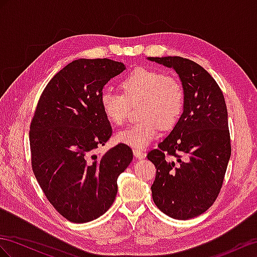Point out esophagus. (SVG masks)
Instances as JSON below:
<instances>
[{
	"mask_svg": "<svg viewBox=\"0 0 257 257\" xmlns=\"http://www.w3.org/2000/svg\"><path fill=\"white\" fill-rule=\"evenodd\" d=\"M134 155L137 157V159H139V160H142V159H144V157H146V153L143 152V151H140V150H134Z\"/></svg>",
	"mask_w": 257,
	"mask_h": 257,
	"instance_id": "obj_1",
	"label": "esophagus"
}]
</instances>
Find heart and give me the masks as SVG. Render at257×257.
Segmentation results:
<instances>
[{
	"label": "heart",
	"instance_id": "heart-1",
	"mask_svg": "<svg viewBox=\"0 0 257 257\" xmlns=\"http://www.w3.org/2000/svg\"><path fill=\"white\" fill-rule=\"evenodd\" d=\"M123 95L104 90L100 97L101 109L107 120L120 126L126 120L129 103L140 102L141 121L116 135V141L141 150L159 136L160 128L170 129L180 119L185 107V90L175 77L161 71L139 67L120 82Z\"/></svg>",
	"mask_w": 257,
	"mask_h": 257
}]
</instances>
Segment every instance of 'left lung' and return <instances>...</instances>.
I'll use <instances>...</instances> for the list:
<instances>
[{"instance_id": "1", "label": "left lung", "mask_w": 257, "mask_h": 257, "mask_svg": "<svg viewBox=\"0 0 257 257\" xmlns=\"http://www.w3.org/2000/svg\"><path fill=\"white\" fill-rule=\"evenodd\" d=\"M148 60L173 68L185 90L180 119L148 160L157 170L151 187L156 206L187 220L206 212L222 186L231 155L225 97L214 78L193 61L180 56ZM166 155L177 160L170 161Z\"/></svg>"}]
</instances>
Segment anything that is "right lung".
Wrapping results in <instances>:
<instances>
[{"label": "right lung", "mask_w": 257, "mask_h": 257, "mask_svg": "<svg viewBox=\"0 0 257 257\" xmlns=\"http://www.w3.org/2000/svg\"><path fill=\"white\" fill-rule=\"evenodd\" d=\"M124 69L108 58H79L51 79L39 100L29 134L32 170L50 203L71 222H88L107 212L118 177L134 159L122 143L95 154L113 133L101 94Z\"/></svg>", "instance_id": "obj_1"}]
</instances>
